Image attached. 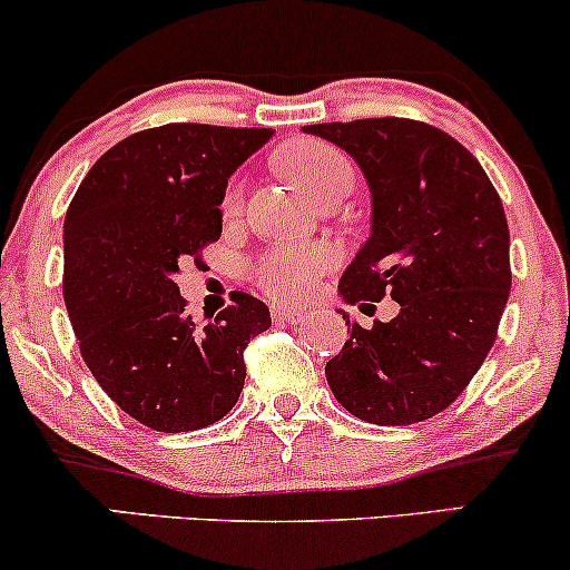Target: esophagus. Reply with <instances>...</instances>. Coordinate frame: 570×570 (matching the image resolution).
Here are the masks:
<instances>
[{"label": "esophagus", "mask_w": 570, "mask_h": 570, "mask_svg": "<svg viewBox=\"0 0 570 570\" xmlns=\"http://www.w3.org/2000/svg\"><path fill=\"white\" fill-rule=\"evenodd\" d=\"M273 318L276 322H289V324H297L305 318V311L303 307H289V305H273Z\"/></svg>", "instance_id": "obj_1"}]
</instances>
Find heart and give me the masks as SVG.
Returning <instances> with one entry per match:
<instances>
[{"label":"heart","mask_w":570,"mask_h":570,"mask_svg":"<svg viewBox=\"0 0 570 570\" xmlns=\"http://www.w3.org/2000/svg\"><path fill=\"white\" fill-rule=\"evenodd\" d=\"M278 168L292 176L313 200L345 193L353 187V166L332 144L303 139L294 141L278 153ZM244 203V185L233 181L225 195V214L235 217ZM330 267V254L322 246H281L259 254L248 265V278L259 289L276 299H297L316 284V278Z\"/></svg>","instance_id":"1"}]
</instances>
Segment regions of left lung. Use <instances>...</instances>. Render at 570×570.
I'll return each mask as SVG.
<instances>
[{
    "instance_id": "left-lung-1",
    "label": "left lung",
    "mask_w": 570,
    "mask_h": 570,
    "mask_svg": "<svg viewBox=\"0 0 570 570\" xmlns=\"http://www.w3.org/2000/svg\"><path fill=\"white\" fill-rule=\"evenodd\" d=\"M356 160L372 195V230L340 276V297H391L396 318L351 337L326 383L351 415L410 426L455 402L493 348L507 307L509 227L488 174L429 122L370 117L305 126Z\"/></svg>"
}]
</instances>
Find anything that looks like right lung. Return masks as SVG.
Returning <instances> with one entry per match:
<instances>
[{"mask_svg":"<svg viewBox=\"0 0 570 570\" xmlns=\"http://www.w3.org/2000/svg\"><path fill=\"white\" fill-rule=\"evenodd\" d=\"M273 128L200 122L139 130L94 163L63 222V299L107 396L166 434L212 426L238 402L263 299L233 292L208 324L187 316L176 273L222 235L227 179Z\"/></svg>","mask_w":570,"mask_h":570,"instance_id":"obj_1","label":"right lung"}]
</instances>
